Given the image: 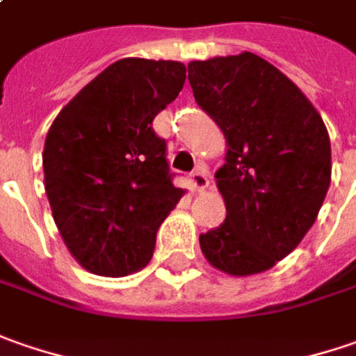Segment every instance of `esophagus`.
I'll return each mask as SVG.
<instances>
[{
  "label": "esophagus",
  "mask_w": 356,
  "mask_h": 356,
  "mask_svg": "<svg viewBox=\"0 0 356 356\" xmlns=\"http://www.w3.org/2000/svg\"><path fill=\"white\" fill-rule=\"evenodd\" d=\"M191 179V185H193V189L201 191L204 187H209V175H207V171H204V167H197L193 173L189 175Z\"/></svg>",
  "instance_id": "obj_1"
}]
</instances>
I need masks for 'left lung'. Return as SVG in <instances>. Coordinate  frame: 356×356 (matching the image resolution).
Masks as SVG:
<instances>
[{"mask_svg":"<svg viewBox=\"0 0 356 356\" xmlns=\"http://www.w3.org/2000/svg\"><path fill=\"white\" fill-rule=\"evenodd\" d=\"M193 96L228 141L216 171L227 218L199 236L232 276L270 270L313 227L331 183V141L312 102L254 53L189 63Z\"/></svg>","mask_w":356,"mask_h":356,"instance_id":"obj_1","label":"left lung"}]
</instances>
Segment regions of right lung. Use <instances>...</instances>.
Wrapping results in <instances>:
<instances>
[{"mask_svg": "<svg viewBox=\"0 0 356 356\" xmlns=\"http://www.w3.org/2000/svg\"><path fill=\"white\" fill-rule=\"evenodd\" d=\"M177 60L122 58L90 80L47 134L44 191L82 268L122 277L152 260L155 236L183 197L154 118L181 92Z\"/></svg>", "mask_w": 356, "mask_h": 356, "instance_id": "1", "label": "right lung"}]
</instances>
